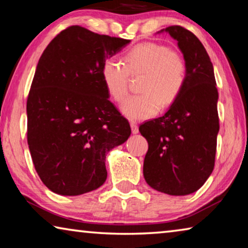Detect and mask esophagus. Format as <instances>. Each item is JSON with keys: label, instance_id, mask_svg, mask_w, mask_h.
<instances>
[{"label": "esophagus", "instance_id": "1", "mask_svg": "<svg viewBox=\"0 0 248 248\" xmlns=\"http://www.w3.org/2000/svg\"><path fill=\"white\" fill-rule=\"evenodd\" d=\"M130 125H131V130H132V133H138L139 132V127H138V124L134 123V121H131V123H130Z\"/></svg>", "mask_w": 248, "mask_h": 248}]
</instances>
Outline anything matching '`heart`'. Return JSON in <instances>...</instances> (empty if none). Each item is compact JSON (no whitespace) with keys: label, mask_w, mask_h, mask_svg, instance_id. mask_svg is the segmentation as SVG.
I'll return each mask as SVG.
<instances>
[{"label":"heart","mask_w":248,"mask_h":248,"mask_svg":"<svg viewBox=\"0 0 248 248\" xmlns=\"http://www.w3.org/2000/svg\"><path fill=\"white\" fill-rule=\"evenodd\" d=\"M124 62L108 59L102 66V78L109 96L121 103L128 94L130 75H140L141 94L130 96L121 106L129 119H146L156 115L161 105L170 106L182 93L187 78L184 58L165 45L142 43L124 54Z\"/></svg>","instance_id":"b5f03b06"}]
</instances>
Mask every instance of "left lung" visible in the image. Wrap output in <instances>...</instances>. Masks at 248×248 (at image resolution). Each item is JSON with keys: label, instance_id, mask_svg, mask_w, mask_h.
I'll return each instance as SVG.
<instances>
[{"label": "left lung", "instance_id": "8db88e82", "mask_svg": "<svg viewBox=\"0 0 248 248\" xmlns=\"http://www.w3.org/2000/svg\"><path fill=\"white\" fill-rule=\"evenodd\" d=\"M165 31L178 41L187 78L166 114L139 127L149 144L143 175L155 190L185 196L198 190L215 169L219 94L212 62L200 40L178 25Z\"/></svg>", "mask_w": 248, "mask_h": 248}]
</instances>
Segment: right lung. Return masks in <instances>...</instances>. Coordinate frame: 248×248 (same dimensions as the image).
<instances>
[{"instance_id":"right-lung-1","label":"right lung","mask_w":248,"mask_h":248,"mask_svg":"<svg viewBox=\"0 0 248 248\" xmlns=\"http://www.w3.org/2000/svg\"><path fill=\"white\" fill-rule=\"evenodd\" d=\"M129 43L75 25L41 54L27 98V142L37 174L56 194L97 189L106 154L130 137L102 78L104 62Z\"/></svg>"}]
</instances>
